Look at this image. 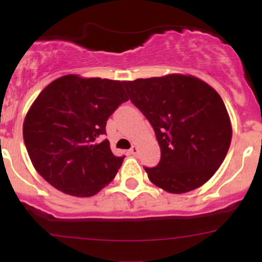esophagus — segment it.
Here are the masks:
<instances>
[{
	"label": "esophagus",
	"instance_id": "obj_1",
	"mask_svg": "<svg viewBox=\"0 0 262 262\" xmlns=\"http://www.w3.org/2000/svg\"><path fill=\"white\" fill-rule=\"evenodd\" d=\"M138 152H139V148H138L137 145L132 146V149L129 150V154H132V155H137Z\"/></svg>",
	"mask_w": 262,
	"mask_h": 262
}]
</instances>
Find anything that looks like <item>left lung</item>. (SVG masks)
Here are the masks:
<instances>
[{
	"instance_id": "obj_1",
	"label": "left lung",
	"mask_w": 262,
	"mask_h": 262,
	"mask_svg": "<svg viewBox=\"0 0 262 262\" xmlns=\"http://www.w3.org/2000/svg\"><path fill=\"white\" fill-rule=\"evenodd\" d=\"M129 98L154 128L161 150L149 180L170 193L204 185L229 150L231 122L219 93L192 75L169 74L123 82Z\"/></svg>"
}]
</instances>
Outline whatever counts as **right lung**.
Segmentation results:
<instances>
[{
	"label": "right lung",
	"instance_id": "right-lung-1",
	"mask_svg": "<svg viewBox=\"0 0 262 262\" xmlns=\"http://www.w3.org/2000/svg\"><path fill=\"white\" fill-rule=\"evenodd\" d=\"M123 81L65 75L52 81L33 102L23 123V139L47 182L66 194L91 197L114 179L123 158L112 152L108 117L128 101Z\"/></svg>",
	"mask_w": 262,
	"mask_h": 262
}]
</instances>
